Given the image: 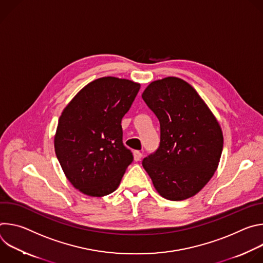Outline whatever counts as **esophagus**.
Here are the masks:
<instances>
[{
  "label": "esophagus",
  "mask_w": 263,
  "mask_h": 263,
  "mask_svg": "<svg viewBox=\"0 0 263 263\" xmlns=\"http://www.w3.org/2000/svg\"><path fill=\"white\" fill-rule=\"evenodd\" d=\"M133 156H134V160L135 161H139L142 157V153H140L139 151H134L133 152Z\"/></svg>",
  "instance_id": "obj_1"
}]
</instances>
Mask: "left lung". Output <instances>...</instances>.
<instances>
[{
	"instance_id": "left-lung-1",
	"label": "left lung",
	"mask_w": 263,
	"mask_h": 263,
	"mask_svg": "<svg viewBox=\"0 0 263 263\" xmlns=\"http://www.w3.org/2000/svg\"><path fill=\"white\" fill-rule=\"evenodd\" d=\"M160 123V144L142 166L157 193L171 201L197 195L217 170L223 137L216 118L186 81L166 77L141 95Z\"/></svg>"
}]
</instances>
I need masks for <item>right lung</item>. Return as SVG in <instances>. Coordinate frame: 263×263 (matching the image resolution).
<instances>
[{
  "label": "right lung",
  "mask_w": 263,
  "mask_h": 263,
  "mask_svg": "<svg viewBox=\"0 0 263 263\" xmlns=\"http://www.w3.org/2000/svg\"><path fill=\"white\" fill-rule=\"evenodd\" d=\"M140 84L103 77L84 86L63 109L54 137L62 171L79 192L90 197L114 193L133 160L123 144L122 119Z\"/></svg>",
  "instance_id": "add662e5"
}]
</instances>
